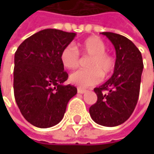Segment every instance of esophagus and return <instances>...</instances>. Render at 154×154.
I'll use <instances>...</instances> for the list:
<instances>
[{"label": "esophagus", "mask_w": 154, "mask_h": 154, "mask_svg": "<svg viewBox=\"0 0 154 154\" xmlns=\"http://www.w3.org/2000/svg\"><path fill=\"white\" fill-rule=\"evenodd\" d=\"M86 92L85 89H83V88H77V93L78 94H85Z\"/></svg>", "instance_id": "obj_1"}]
</instances>
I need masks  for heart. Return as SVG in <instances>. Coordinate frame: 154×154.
Masks as SVG:
<instances>
[{
    "mask_svg": "<svg viewBox=\"0 0 154 154\" xmlns=\"http://www.w3.org/2000/svg\"><path fill=\"white\" fill-rule=\"evenodd\" d=\"M83 56L90 57L88 69H81L69 76V81L80 87H88L98 84L102 77L111 74L115 69V58L106 52V44L98 36H91L78 45ZM60 61L68 69H75L79 66L80 56L77 47L68 45L60 52Z\"/></svg>",
    "mask_w": 154,
    "mask_h": 154,
    "instance_id": "obj_1",
    "label": "heart"
}]
</instances>
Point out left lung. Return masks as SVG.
<instances>
[{
    "label": "left lung",
    "instance_id": "left-lung-1",
    "mask_svg": "<svg viewBox=\"0 0 154 154\" xmlns=\"http://www.w3.org/2000/svg\"><path fill=\"white\" fill-rule=\"evenodd\" d=\"M116 50L114 73L107 82L94 89L97 102L89 109L93 120L104 127H116L132 115L137 103L143 69L142 54L129 39L103 32Z\"/></svg>",
    "mask_w": 154,
    "mask_h": 154
}]
</instances>
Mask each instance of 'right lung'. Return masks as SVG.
Returning <instances> with one entry per match:
<instances>
[{
  "instance_id": "right-lung-1",
  "label": "right lung",
  "mask_w": 154,
  "mask_h": 154,
  "mask_svg": "<svg viewBox=\"0 0 154 154\" xmlns=\"http://www.w3.org/2000/svg\"><path fill=\"white\" fill-rule=\"evenodd\" d=\"M75 33L44 29L26 38L14 57V96L23 117L33 126L47 128L63 118L77 87L63 83L69 75L60 61V52Z\"/></svg>"
}]
</instances>
